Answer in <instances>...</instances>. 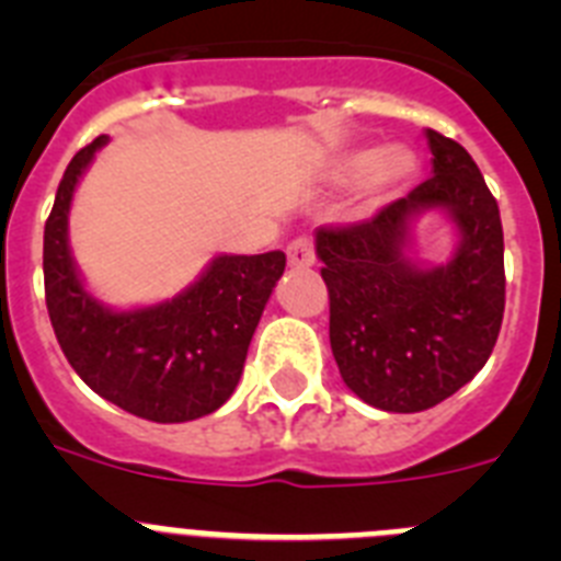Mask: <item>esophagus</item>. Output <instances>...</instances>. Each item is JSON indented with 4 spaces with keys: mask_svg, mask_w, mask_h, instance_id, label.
Listing matches in <instances>:
<instances>
[{
    "mask_svg": "<svg viewBox=\"0 0 561 561\" xmlns=\"http://www.w3.org/2000/svg\"><path fill=\"white\" fill-rule=\"evenodd\" d=\"M286 255H289V266H295V270H309L314 264V241L309 236H297L286 247Z\"/></svg>",
    "mask_w": 561,
    "mask_h": 561,
    "instance_id": "esophagus-1",
    "label": "esophagus"
}]
</instances>
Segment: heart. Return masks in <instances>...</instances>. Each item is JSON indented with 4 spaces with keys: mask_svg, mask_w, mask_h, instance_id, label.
I'll list each match as a JSON object with an SVG mask.
<instances>
[{
    "mask_svg": "<svg viewBox=\"0 0 561 561\" xmlns=\"http://www.w3.org/2000/svg\"><path fill=\"white\" fill-rule=\"evenodd\" d=\"M342 173L348 180H359V176L370 173L374 187H393L413 173V157L404 148H385V151L365 148V151L351 153L342 165Z\"/></svg>",
    "mask_w": 561,
    "mask_h": 561,
    "instance_id": "b5f03b06",
    "label": "heart"
}]
</instances>
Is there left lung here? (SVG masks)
I'll return each instance as SVG.
<instances>
[{
	"label": "left lung",
	"mask_w": 561,
	"mask_h": 561,
	"mask_svg": "<svg viewBox=\"0 0 561 561\" xmlns=\"http://www.w3.org/2000/svg\"><path fill=\"white\" fill-rule=\"evenodd\" d=\"M433 176L374 219L317 230L342 381L388 413H421L474 379L503 325V225L460 142L427 128ZM444 209L461 241L444 267L412 264L409 221Z\"/></svg>",
	"instance_id": "1"
}]
</instances>
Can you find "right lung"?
Here are the masks:
<instances>
[{"mask_svg": "<svg viewBox=\"0 0 561 561\" xmlns=\"http://www.w3.org/2000/svg\"><path fill=\"white\" fill-rule=\"evenodd\" d=\"M103 142L106 134L72 157L44 225L49 323L67 362L98 396L157 424L202 419L236 390L286 255H219L173 300L134 311L106 309L83 289L67 244L72 193Z\"/></svg>", "mask_w": 561, "mask_h": 561, "instance_id": "right-lung-1", "label": "right lung"}]
</instances>
